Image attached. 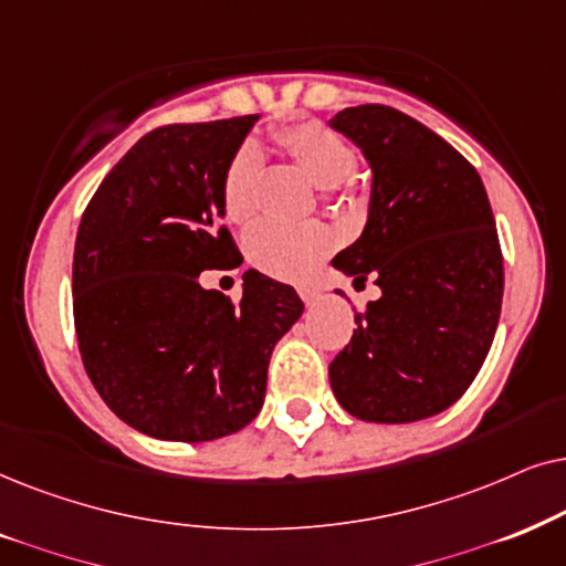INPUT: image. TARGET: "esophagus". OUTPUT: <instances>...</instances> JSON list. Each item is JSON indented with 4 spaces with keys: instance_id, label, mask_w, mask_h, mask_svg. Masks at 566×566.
I'll list each match as a JSON object with an SVG mask.
<instances>
[{
    "instance_id": "34e87169",
    "label": "esophagus",
    "mask_w": 566,
    "mask_h": 566,
    "mask_svg": "<svg viewBox=\"0 0 566 566\" xmlns=\"http://www.w3.org/2000/svg\"><path fill=\"white\" fill-rule=\"evenodd\" d=\"M300 297L305 300V305H315L321 300V290L315 287H300Z\"/></svg>"
}]
</instances>
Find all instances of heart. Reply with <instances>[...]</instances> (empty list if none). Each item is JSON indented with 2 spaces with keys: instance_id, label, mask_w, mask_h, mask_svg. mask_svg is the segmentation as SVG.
<instances>
[{
  "instance_id": "obj_1",
  "label": "heart",
  "mask_w": 566,
  "mask_h": 566,
  "mask_svg": "<svg viewBox=\"0 0 566 566\" xmlns=\"http://www.w3.org/2000/svg\"><path fill=\"white\" fill-rule=\"evenodd\" d=\"M276 142L292 160L303 168L318 188H336L357 168V155L328 126L305 120L276 132ZM263 157L255 145H243L232 157L224 176L222 201L232 222H248L259 207V184ZM336 238L326 224H295L266 220L245 235V251L251 263L266 274L282 279H303L315 263L334 248Z\"/></svg>"
}]
</instances>
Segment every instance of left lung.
I'll list each match as a JSON object with an SVG mask.
<instances>
[{
	"instance_id": "obj_1",
	"label": "left lung",
	"mask_w": 566,
	"mask_h": 566,
	"mask_svg": "<svg viewBox=\"0 0 566 566\" xmlns=\"http://www.w3.org/2000/svg\"><path fill=\"white\" fill-rule=\"evenodd\" d=\"M328 126L373 170L365 230L334 266L354 282L373 274L382 292L354 315L331 390L361 421L434 417L476 378L500 323L504 269L486 188L458 149L388 105L344 108Z\"/></svg>"
}]
</instances>
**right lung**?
<instances>
[{
    "mask_svg": "<svg viewBox=\"0 0 566 566\" xmlns=\"http://www.w3.org/2000/svg\"><path fill=\"white\" fill-rule=\"evenodd\" d=\"M259 116L172 124L113 165L82 214L74 328L93 386L120 421L170 442H209L259 417L271 352L305 305L290 284L243 274L230 303L207 269L240 266L222 188Z\"/></svg>",
    "mask_w": 566,
    "mask_h": 566,
    "instance_id": "add662e5",
    "label": "right lung"
}]
</instances>
